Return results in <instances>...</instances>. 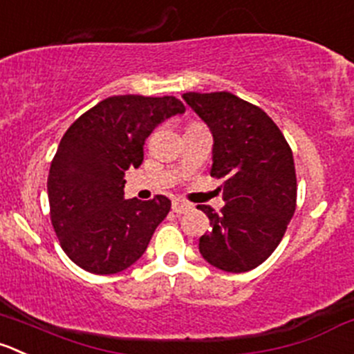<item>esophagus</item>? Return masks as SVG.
<instances>
[{"instance_id":"esophagus-1","label":"esophagus","mask_w":354,"mask_h":354,"mask_svg":"<svg viewBox=\"0 0 354 354\" xmlns=\"http://www.w3.org/2000/svg\"><path fill=\"white\" fill-rule=\"evenodd\" d=\"M190 209H192V205L188 204V202L181 201V198H174L173 201V211L174 212H187V211H190Z\"/></svg>"}]
</instances>
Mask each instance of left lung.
I'll list each match as a JSON object with an SVG mask.
<instances>
[{
	"label": "left lung",
	"mask_w": 354,
	"mask_h": 354,
	"mask_svg": "<svg viewBox=\"0 0 354 354\" xmlns=\"http://www.w3.org/2000/svg\"><path fill=\"white\" fill-rule=\"evenodd\" d=\"M183 100L214 138L211 176L225 178V207L197 205L211 223L198 250L223 272H249L272 256L296 211L292 150L266 112L228 91Z\"/></svg>",
	"instance_id": "1"
}]
</instances>
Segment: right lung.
I'll return each instance as SVG.
<instances>
[{"mask_svg":"<svg viewBox=\"0 0 354 354\" xmlns=\"http://www.w3.org/2000/svg\"><path fill=\"white\" fill-rule=\"evenodd\" d=\"M174 97H109L72 122L48 174L51 225L64 252L79 268L112 275L147 250L171 201L124 198V173L143 160L157 124L183 114Z\"/></svg>","mask_w":354,"mask_h":354,"instance_id":"add662e5","label":"right lung"}]
</instances>
